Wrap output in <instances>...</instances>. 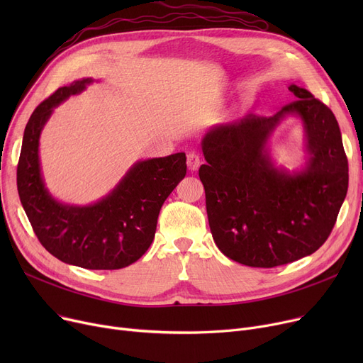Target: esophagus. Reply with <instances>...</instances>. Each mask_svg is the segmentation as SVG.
I'll return each instance as SVG.
<instances>
[{
	"label": "esophagus",
	"instance_id": "obj_1",
	"mask_svg": "<svg viewBox=\"0 0 363 363\" xmlns=\"http://www.w3.org/2000/svg\"><path fill=\"white\" fill-rule=\"evenodd\" d=\"M186 164H188V169L193 170V172L199 169V166L201 164V159H200V156L197 155V152H194V151L188 152V156H186Z\"/></svg>",
	"mask_w": 363,
	"mask_h": 363
}]
</instances>
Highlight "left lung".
Masks as SVG:
<instances>
[{"instance_id":"8db88e82","label":"left lung","mask_w":363,"mask_h":363,"mask_svg":"<svg viewBox=\"0 0 363 363\" xmlns=\"http://www.w3.org/2000/svg\"><path fill=\"white\" fill-rule=\"evenodd\" d=\"M272 116L250 113L208 130L199 169L208 225L219 250L252 268H275L315 253L335 225L349 186V164L334 113L304 88ZM303 122L310 157L300 172L277 169L265 141L279 122Z\"/></svg>"}]
</instances>
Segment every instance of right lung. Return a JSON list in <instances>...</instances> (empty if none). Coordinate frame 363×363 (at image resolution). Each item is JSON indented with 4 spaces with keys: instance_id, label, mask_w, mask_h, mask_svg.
I'll return each instance as SVG.
<instances>
[{
    "instance_id": "add662e5",
    "label": "right lung",
    "mask_w": 363,
    "mask_h": 363,
    "mask_svg": "<svg viewBox=\"0 0 363 363\" xmlns=\"http://www.w3.org/2000/svg\"><path fill=\"white\" fill-rule=\"evenodd\" d=\"M91 82L86 78L62 86L35 108L23 133L17 191L35 235L48 253L79 268L113 271L137 262L148 250L160 208L186 174V157L177 152L138 162L111 193L89 206L52 199L38 155L41 130L54 107Z\"/></svg>"
}]
</instances>
